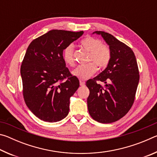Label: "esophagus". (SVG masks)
<instances>
[{
	"label": "esophagus",
	"instance_id": "34e87169",
	"mask_svg": "<svg viewBox=\"0 0 157 157\" xmlns=\"http://www.w3.org/2000/svg\"><path fill=\"white\" fill-rule=\"evenodd\" d=\"M79 84H80V86H84V85H85V82H83V81L80 80V81H79Z\"/></svg>",
	"mask_w": 157,
	"mask_h": 157
}]
</instances>
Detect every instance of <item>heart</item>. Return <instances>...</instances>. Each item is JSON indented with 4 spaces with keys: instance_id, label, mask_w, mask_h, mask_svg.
Instances as JSON below:
<instances>
[{
    "instance_id": "b5f03b06",
    "label": "heart",
    "mask_w": 157,
    "mask_h": 157,
    "mask_svg": "<svg viewBox=\"0 0 157 157\" xmlns=\"http://www.w3.org/2000/svg\"><path fill=\"white\" fill-rule=\"evenodd\" d=\"M80 46L89 52L88 60L94 62L78 66L72 71V75L79 79H86L96 72L97 66L95 64L100 68L107 67L110 62L111 52L109 47L102 44L99 39L91 36L82 39L80 41ZM73 50V44L68 45L63 49L62 57L66 64H74Z\"/></svg>"
}]
</instances>
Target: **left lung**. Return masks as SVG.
<instances>
[{
	"label": "left lung",
	"instance_id": "1",
	"mask_svg": "<svg viewBox=\"0 0 157 157\" xmlns=\"http://www.w3.org/2000/svg\"><path fill=\"white\" fill-rule=\"evenodd\" d=\"M101 35L111 52L110 62L104 71L86 82L90 94L87 98L89 114L99 123H111L125 115L134 103L139 73L134 52L116 37L102 31ZM104 82L105 87L98 84Z\"/></svg>",
	"mask_w": 157,
	"mask_h": 157
}]
</instances>
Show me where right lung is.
I'll use <instances>...</instances> for the list:
<instances>
[{
	"mask_svg": "<svg viewBox=\"0 0 157 157\" xmlns=\"http://www.w3.org/2000/svg\"><path fill=\"white\" fill-rule=\"evenodd\" d=\"M83 34L50 30L32 41L26 50L21 66L23 97L29 109L42 121L55 123L68 114L70 98L79 82L66 67L62 53Z\"/></svg>",
	"mask_w": 157,
	"mask_h": 157,
	"instance_id": "obj_1",
	"label": "right lung"
}]
</instances>
